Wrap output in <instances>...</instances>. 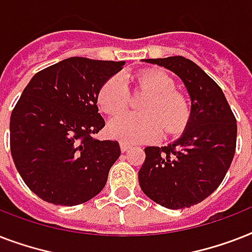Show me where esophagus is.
<instances>
[{
    "instance_id": "obj_1",
    "label": "esophagus",
    "mask_w": 252,
    "mask_h": 252,
    "mask_svg": "<svg viewBox=\"0 0 252 252\" xmlns=\"http://www.w3.org/2000/svg\"><path fill=\"white\" fill-rule=\"evenodd\" d=\"M132 148V145H129V144H126V142H120V149H122V152L124 153V152H126L128 149H130Z\"/></svg>"
}]
</instances>
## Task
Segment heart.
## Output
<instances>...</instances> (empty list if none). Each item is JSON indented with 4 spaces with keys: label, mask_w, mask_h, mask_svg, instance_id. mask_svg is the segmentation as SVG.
Here are the masks:
<instances>
[{
    "label": "heart",
    "mask_w": 252,
    "mask_h": 252,
    "mask_svg": "<svg viewBox=\"0 0 252 252\" xmlns=\"http://www.w3.org/2000/svg\"><path fill=\"white\" fill-rule=\"evenodd\" d=\"M138 87L146 93L140 114L124 112L107 126L111 137L123 142H145L161 134H176L183 129L189 118L188 103L183 95L174 90V82L157 70H146L136 77ZM128 89L122 76L115 74L102 85L98 93V104L106 114L114 115L126 108Z\"/></svg>",
    "instance_id": "b5f03b06"
}]
</instances>
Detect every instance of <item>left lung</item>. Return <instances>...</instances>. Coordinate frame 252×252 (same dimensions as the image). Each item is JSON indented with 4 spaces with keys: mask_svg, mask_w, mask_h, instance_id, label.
Returning <instances> with one entry per match:
<instances>
[{
    "mask_svg": "<svg viewBox=\"0 0 252 252\" xmlns=\"http://www.w3.org/2000/svg\"><path fill=\"white\" fill-rule=\"evenodd\" d=\"M183 81L191 116L179 140L145 148L138 183L149 199L168 209L201 203L217 189L237 146V120L219 85L193 61L182 56L148 59Z\"/></svg>",
    "mask_w": 252,
    "mask_h": 252,
    "instance_id": "obj_1",
    "label": "left lung"
}]
</instances>
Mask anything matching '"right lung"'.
<instances>
[{"instance_id":"1","label":"right lung","mask_w":252,"mask_h":252,"mask_svg":"<svg viewBox=\"0 0 252 252\" xmlns=\"http://www.w3.org/2000/svg\"><path fill=\"white\" fill-rule=\"evenodd\" d=\"M124 61L70 57L37 72L10 118V150L27 187L47 203L78 205L106 186L118 141L93 137L104 126L102 85Z\"/></svg>"}]
</instances>
